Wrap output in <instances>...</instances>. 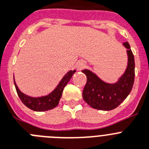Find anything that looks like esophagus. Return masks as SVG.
Listing matches in <instances>:
<instances>
[{"label": "esophagus", "instance_id": "34e87169", "mask_svg": "<svg viewBox=\"0 0 149 149\" xmlns=\"http://www.w3.org/2000/svg\"><path fill=\"white\" fill-rule=\"evenodd\" d=\"M85 66V63L84 62H82V61H79V63H77V68L78 70H82Z\"/></svg>", "mask_w": 149, "mask_h": 149}]
</instances>
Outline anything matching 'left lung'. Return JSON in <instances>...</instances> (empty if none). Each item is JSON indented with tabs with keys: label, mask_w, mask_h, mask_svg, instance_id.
<instances>
[{
	"label": "left lung",
	"mask_w": 149,
	"mask_h": 149,
	"mask_svg": "<svg viewBox=\"0 0 149 149\" xmlns=\"http://www.w3.org/2000/svg\"><path fill=\"white\" fill-rule=\"evenodd\" d=\"M123 45L127 49L128 66L124 74L115 84H108L101 80L88 70L82 72L87 77L82 97L85 102L95 109L111 111L120 104L130 93L135 78L134 56L128 42Z\"/></svg>",
	"instance_id": "left-lung-1"
}]
</instances>
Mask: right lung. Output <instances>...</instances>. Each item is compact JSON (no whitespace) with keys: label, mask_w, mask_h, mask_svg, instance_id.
I'll use <instances>...</instances> for the list:
<instances>
[{"label":"right lung","mask_w":149,"mask_h":149,"mask_svg":"<svg viewBox=\"0 0 149 149\" xmlns=\"http://www.w3.org/2000/svg\"><path fill=\"white\" fill-rule=\"evenodd\" d=\"M75 72H76L75 70L69 71L67 74L65 75L64 77L62 79V80L61 81L59 85L57 86V88L54 90L53 92L49 94L48 95L40 97V98H32V97L27 96L25 94L22 93L19 90L18 87H17L14 81L17 95H18L19 98H20L21 102L24 104L26 107L32 110V111H45L53 109L58 105L59 101L61 98L62 93H63V88L66 86V85L68 83V82Z\"/></svg>","instance_id":"1"}]
</instances>
